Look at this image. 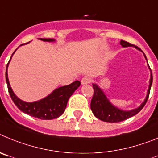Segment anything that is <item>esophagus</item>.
Wrapping results in <instances>:
<instances>
[{
    "mask_svg": "<svg viewBox=\"0 0 158 158\" xmlns=\"http://www.w3.org/2000/svg\"><path fill=\"white\" fill-rule=\"evenodd\" d=\"M90 82H91V79L89 77H88V76H85V77L82 78V80H81V83H82V85L88 84V83H89Z\"/></svg>",
    "mask_w": 158,
    "mask_h": 158,
    "instance_id": "34e87169",
    "label": "esophagus"
}]
</instances>
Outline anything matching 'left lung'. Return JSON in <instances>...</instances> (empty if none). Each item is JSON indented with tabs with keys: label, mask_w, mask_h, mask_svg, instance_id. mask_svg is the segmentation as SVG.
<instances>
[{
	"label": "left lung",
	"mask_w": 158,
	"mask_h": 158,
	"mask_svg": "<svg viewBox=\"0 0 158 158\" xmlns=\"http://www.w3.org/2000/svg\"><path fill=\"white\" fill-rule=\"evenodd\" d=\"M120 45L123 47H127V46H132V44L126 42V41H120ZM135 48L139 50H141L139 47L135 46ZM142 51V50H141ZM143 52V51H142ZM144 54V53H143ZM145 58L146 59V55L144 54ZM147 60V59H146ZM148 63V62H147ZM149 65V64H148ZM150 68V66H149ZM150 70L151 72V69L150 68ZM152 82H153V76L150 75V85H149L148 91H147V95H146V99L144 102L141 104V106L139 108L135 109H132L130 111H124L122 109H118L112 105L110 102L108 100L107 97L104 94L101 88L97 84H93L94 88V95L92 98L91 102H90V109H91L93 114L96 116L98 119L105 122H109V123H117V122H121L123 120H127L128 118L134 116L137 113H139L140 111L143 109L146 105V102L148 100L149 95H150V88H151Z\"/></svg>",
	"instance_id": "1"
}]
</instances>
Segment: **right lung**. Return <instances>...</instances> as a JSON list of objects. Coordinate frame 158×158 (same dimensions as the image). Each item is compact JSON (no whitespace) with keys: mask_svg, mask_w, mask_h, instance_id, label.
<instances>
[{"mask_svg":"<svg viewBox=\"0 0 158 158\" xmlns=\"http://www.w3.org/2000/svg\"><path fill=\"white\" fill-rule=\"evenodd\" d=\"M39 39L44 42H54L55 41L54 39H51V38H39ZM14 52L12 55L14 54ZM8 63L7 64L5 76H6V82L11 98L12 99L18 109L22 111L23 113H27L30 116L38 118L41 120H52L61 116L66 109L67 103L69 98L81 84L79 81L76 80L71 84L57 88L53 90L50 94L48 95L46 98L42 100L34 102H23L20 100L19 98H17L10 86L8 72H7Z\"/></svg>","mask_w":158,"mask_h":158,"instance_id":"1","label":"right lung"}]
</instances>
